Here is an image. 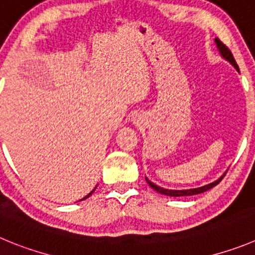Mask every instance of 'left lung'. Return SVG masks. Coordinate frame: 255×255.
Listing matches in <instances>:
<instances>
[{"mask_svg": "<svg viewBox=\"0 0 255 255\" xmlns=\"http://www.w3.org/2000/svg\"><path fill=\"white\" fill-rule=\"evenodd\" d=\"M215 42H216V45H218V49L220 50L223 58H225L228 61H230V64H232V65H234V68L237 69V70H239L237 61H235L234 56H233V54H232V51L229 50V47H228L225 44H223V42H221L219 39H215ZM224 176H225V173L221 176L219 180L211 182V184L205 185V186H203V187H197V189H190V190H167V189H163V187H160V186H157V185H154L153 182L149 181L148 178H146V181H147V184H148L149 186L154 190V191L160 192V194H162V195H166V196H175V197L176 196H191V195L201 194V192H205V191H208V190L213 189L214 186H216V185H218L219 182L223 180V178H224Z\"/></svg>", "mask_w": 255, "mask_h": 255, "instance_id": "left-lung-1", "label": "left lung"}]
</instances>
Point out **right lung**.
<instances>
[{
	"label": "right lung",
	"instance_id": "add662e5",
	"mask_svg": "<svg viewBox=\"0 0 255 255\" xmlns=\"http://www.w3.org/2000/svg\"><path fill=\"white\" fill-rule=\"evenodd\" d=\"M93 191H94V190H93ZM93 191H92V192H93ZM92 192H90V194H88V195H87V196H85V197H83V199H82V200H85V199H87V197H89V196H90V195H92Z\"/></svg>",
	"mask_w": 255,
	"mask_h": 255
}]
</instances>
